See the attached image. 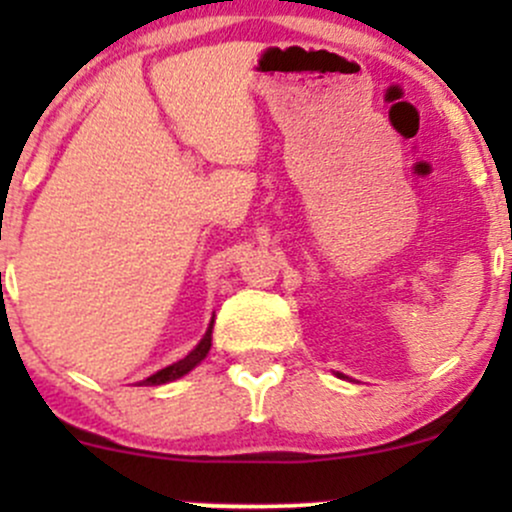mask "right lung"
Returning <instances> with one entry per match:
<instances>
[{
	"label": "right lung",
	"instance_id": "add662e5",
	"mask_svg": "<svg viewBox=\"0 0 512 512\" xmlns=\"http://www.w3.org/2000/svg\"><path fill=\"white\" fill-rule=\"evenodd\" d=\"M209 349H211V327L207 330V334H204L202 342L197 344V349H192L190 354H187L185 358H182V361L173 363V366H168V368L158 370V373L151 375V378L142 380V383H139V385H163V383H170V380H178V378H182V375L190 373V370L195 368L197 363L202 361V358L209 354Z\"/></svg>",
	"mask_w": 512,
	"mask_h": 512
}]
</instances>
